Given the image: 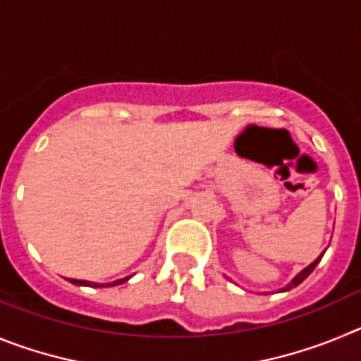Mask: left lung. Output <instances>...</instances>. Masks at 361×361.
Returning a JSON list of instances; mask_svg holds the SVG:
<instances>
[{
  "instance_id": "8db88e82",
  "label": "left lung",
  "mask_w": 361,
  "mask_h": 361,
  "mask_svg": "<svg viewBox=\"0 0 361 361\" xmlns=\"http://www.w3.org/2000/svg\"><path fill=\"white\" fill-rule=\"evenodd\" d=\"M322 257H324V253H322L320 255V257H318L317 258V260H314V262H312V264H309V266L307 267H305V269H302V271H300V273H298V275H296L295 276V279H293L291 280V282H289L288 283V286H286V288H282V289H280V291H291V289L293 288H296V286H300V283H302V282H304V280L305 279H307V276L309 275H311V273H312V271H314V267H317V264L318 262H320V260H322Z\"/></svg>"
}]
</instances>
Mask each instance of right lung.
<instances>
[{"mask_svg":"<svg viewBox=\"0 0 361 361\" xmlns=\"http://www.w3.org/2000/svg\"><path fill=\"white\" fill-rule=\"evenodd\" d=\"M130 276H126V279H121V280H116V282H110L106 283L104 288H111V286H119V283L126 282ZM70 282L75 283V286H88V288H103V286H99V283H94V282H86V280H75V279H70Z\"/></svg>","mask_w":361,"mask_h":361,"instance_id":"1","label":"right lung"}]
</instances>
